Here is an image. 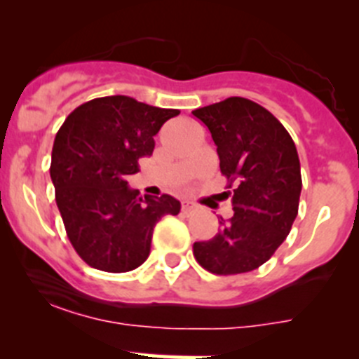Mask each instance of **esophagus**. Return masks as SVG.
Here are the masks:
<instances>
[{
	"label": "esophagus",
	"mask_w": 359,
	"mask_h": 359,
	"mask_svg": "<svg viewBox=\"0 0 359 359\" xmlns=\"http://www.w3.org/2000/svg\"><path fill=\"white\" fill-rule=\"evenodd\" d=\"M194 210H196V204L190 203V201H183V203H182V211H183V213H192Z\"/></svg>",
	"instance_id": "34e87169"
}]
</instances>
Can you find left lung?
I'll return each instance as SVG.
<instances>
[{"label":"left lung","instance_id":"8db88e82","mask_svg":"<svg viewBox=\"0 0 359 359\" xmlns=\"http://www.w3.org/2000/svg\"><path fill=\"white\" fill-rule=\"evenodd\" d=\"M192 114L211 132L222 174L229 189L234 185V215L220 217L211 240L194 243V257L215 275L257 269L284 243L298 215L302 169L294 141L248 98H225Z\"/></svg>","mask_w":359,"mask_h":359}]
</instances>
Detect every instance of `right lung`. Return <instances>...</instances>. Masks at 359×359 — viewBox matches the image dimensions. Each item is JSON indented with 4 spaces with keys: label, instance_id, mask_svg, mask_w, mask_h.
Masks as SVG:
<instances>
[{
    "label": "right lung",
    "instance_id": "add662e5",
    "mask_svg": "<svg viewBox=\"0 0 359 359\" xmlns=\"http://www.w3.org/2000/svg\"><path fill=\"white\" fill-rule=\"evenodd\" d=\"M177 109L125 95L93 98L57 130L50 160L56 204L72 247L91 268L125 273L148 259L153 227L182 210L174 197H139L128 176L155 148V135Z\"/></svg>",
    "mask_w": 359,
    "mask_h": 359
}]
</instances>
